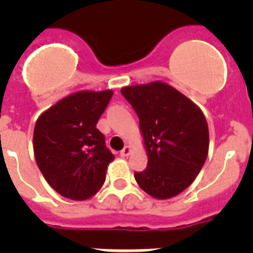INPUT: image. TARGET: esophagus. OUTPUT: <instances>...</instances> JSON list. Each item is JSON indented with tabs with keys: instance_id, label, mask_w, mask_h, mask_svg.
<instances>
[{
	"instance_id": "1",
	"label": "esophagus",
	"mask_w": 253,
	"mask_h": 253,
	"mask_svg": "<svg viewBox=\"0 0 253 253\" xmlns=\"http://www.w3.org/2000/svg\"><path fill=\"white\" fill-rule=\"evenodd\" d=\"M131 153V149H130V147L129 146H126V147H124V148L122 149V152H120V156H122V157H128L129 154Z\"/></svg>"
}]
</instances>
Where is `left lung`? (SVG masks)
<instances>
[{
	"label": "left lung",
	"instance_id": "1",
	"mask_svg": "<svg viewBox=\"0 0 253 253\" xmlns=\"http://www.w3.org/2000/svg\"><path fill=\"white\" fill-rule=\"evenodd\" d=\"M139 118L148 153L144 171L134 177L147 194L169 199L193 184L204 166L209 130L202 110L162 82L122 88Z\"/></svg>",
	"mask_w": 253,
	"mask_h": 253
}]
</instances>
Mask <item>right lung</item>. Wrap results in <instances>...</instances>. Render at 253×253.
Segmentation results:
<instances>
[{
    "label": "right lung",
    "instance_id": "obj_1",
    "mask_svg": "<svg viewBox=\"0 0 253 253\" xmlns=\"http://www.w3.org/2000/svg\"><path fill=\"white\" fill-rule=\"evenodd\" d=\"M113 91H80L39 116L34 154L48 184L64 198L86 200L99 191L114 154L96 128Z\"/></svg>",
    "mask_w": 253,
    "mask_h": 253
}]
</instances>
